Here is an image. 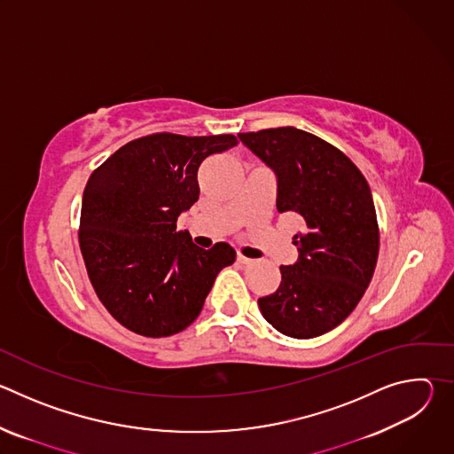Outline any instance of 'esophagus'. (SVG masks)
I'll return each instance as SVG.
<instances>
[{
  "mask_svg": "<svg viewBox=\"0 0 454 454\" xmlns=\"http://www.w3.org/2000/svg\"><path fill=\"white\" fill-rule=\"evenodd\" d=\"M237 262H239V264H242V266H251L254 261H251V258L244 256L242 253H237Z\"/></svg>",
  "mask_w": 454,
  "mask_h": 454,
  "instance_id": "obj_1",
  "label": "esophagus"
}]
</instances>
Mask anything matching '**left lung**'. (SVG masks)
<instances>
[{"mask_svg": "<svg viewBox=\"0 0 454 454\" xmlns=\"http://www.w3.org/2000/svg\"><path fill=\"white\" fill-rule=\"evenodd\" d=\"M278 179L277 210L303 223L298 261L280 266L278 289L258 298L268 323L291 338L325 334L363 298L379 253V224L361 170L334 145L296 127L239 133Z\"/></svg>", "mask_w": 454, "mask_h": 454, "instance_id": "obj_1", "label": "left lung"}]
</instances>
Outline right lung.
<instances>
[{
  "instance_id": "obj_1",
  "label": "right lung",
  "mask_w": 454,
  "mask_h": 454,
  "mask_svg": "<svg viewBox=\"0 0 454 454\" xmlns=\"http://www.w3.org/2000/svg\"><path fill=\"white\" fill-rule=\"evenodd\" d=\"M233 135L154 133L120 147L90 176L79 244L91 286L129 331L163 338L186 329L203 309L235 249H201L177 215L200 200L198 170L237 145Z\"/></svg>"
}]
</instances>
